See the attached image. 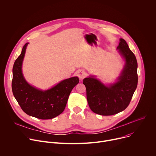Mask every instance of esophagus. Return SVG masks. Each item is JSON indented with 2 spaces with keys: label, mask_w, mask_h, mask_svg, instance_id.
I'll return each instance as SVG.
<instances>
[{
  "label": "esophagus",
  "mask_w": 156,
  "mask_h": 156,
  "mask_svg": "<svg viewBox=\"0 0 156 156\" xmlns=\"http://www.w3.org/2000/svg\"><path fill=\"white\" fill-rule=\"evenodd\" d=\"M77 75L78 76L80 80H82L83 78L86 76V72L83 70H79L77 72Z\"/></svg>",
  "instance_id": "1"
}]
</instances>
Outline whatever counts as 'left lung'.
Returning <instances> with one entry per match:
<instances>
[{"label": "left lung", "instance_id": "left-lung-1", "mask_svg": "<svg viewBox=\"0 0 156 156\" xmlns=\"http://www.w3.org/2000/svg\"><path fill=\"white\" fill-rule=\"evenodd\" d=\"M125 65L117 81L104 85L93 76L86 78L83 83L86 89L88 105L93 112L101 115H112L124 110L129 105L138 84L136 57L126 42L120 39L117 47Z\"/></svg>", "mask_w": 156, "mask_h": 156}]
</instances>
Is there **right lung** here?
<instances>
[{
	"instance_id": "obj_1",
	"label": "right lung",
	"mask_w": 156,
	"mask_h": 156,
	"mask_svg": "<svg viewBox=\"0 0 156 156\" xmlns=\"http://www.w3.org/2000/svg\"><path fill=\"white\" fill-rule=\"evenodd\" d=\"M28 44V42L25 44L13 66V96L28 115L42 120L55 118L63 112L72 90L79 83V78L74 76L64 80L46 91L31 86L25 80L21 70Z\"/></svg>"
}]
</instances>
